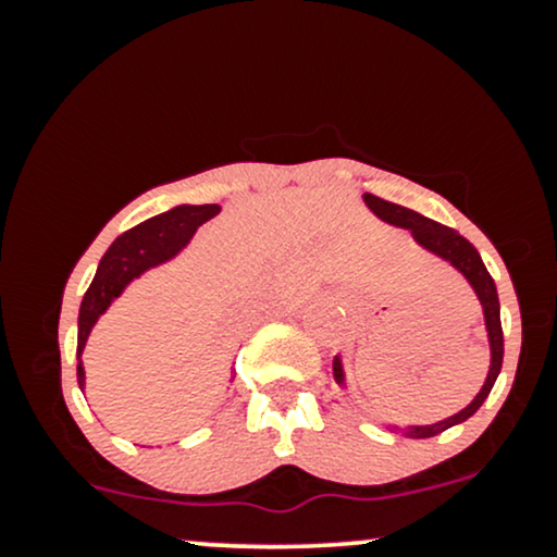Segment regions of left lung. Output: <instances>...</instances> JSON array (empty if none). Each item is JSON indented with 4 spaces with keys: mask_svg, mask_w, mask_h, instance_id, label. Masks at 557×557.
<instances>
[{
    "mask_svg": "<svg viewBox=\"0 0 557 557\" xmlns=\"http://www.w3.org/2000/svg\"><path fill=\"white\" fill-rule=\"evenodd\" d=\"M363 201H367V207L372 209L376 216H382V220L389 222V225L411 230L413 238H417L421 246L430 248V251L437 253V257L450 261V264L456 267V270L461 272L466 280H469L471 287L476 290L479 300H482L484 322H487V335H490V348H492L490 374H487V382H484V387L479 389L476 398L471 400L469 406L463 408V411H458L456 417L440 421V424L408 426V430H400V432H406L408 437H419V440L421 437H434V434L450 430V426L461 424V421L474 417V413L479 411V406H482L484 398L490 395L492 385H495L497 374H500V367H503V327H500V300H497L495 280L490 277L487 267H484V261H482V257H479L476 248L471 246V243L466 240L463 235H458L453 227L440 225V222L430 220V216L413 212V209L400 207V203L385 201V198H380L374 194H363ZM332 374H335L337 382H343L341 359H335V363H332Z\"/></svg>",
    "mask_w": 557,
    "mask_h": 557,
    "instance_id": "1",
    "label": "left lung"
}]
</instances>
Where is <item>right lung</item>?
I'll list each match as a JSON object with an SVG mask.
<instances>
[{
    "label": "right lung",
    "mask_w": 557,
    "mask_h": 557,
    "mask_svg": "<svg viewBox=\"0 0 557 557\" xmlns=\"http://www.w3.org/2000/svg\"><path fill=\"white\" fill-rule=\"evenodd\" d=\"M220 212L216 203H201V207H177L170 212L151 216V220L140 222V225L131 227L127 233L120 235L112 243L110 251L99 261L94 283L88 285L86 296L81 304V319H78V359L83 345L88 341L94 322L99 319L101 311L112 304V298L120 296V290L138 277L140 272L149 267L159 264V261L175 257L177 251L190 240L198 225ZM78 385H83V367L78 363Z\"/></svg>",
    "instance_id": "right-lung-1"
}]
</instances>
